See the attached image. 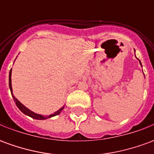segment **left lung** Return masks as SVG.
<instances>
[{"instance_id":"obj_1","label":"left lung","mask_w":154,"mask_h":154,"mask_svg":"<svg viewBox=\"0 0 154 154\" xmlns=\"http://www.w3.org/2000/svg\"><path fill=\"white\" fill-rule=\"evenodd\" d=\"M139 62H140V61H139ZM140 64H141V63H140Z\"/></svg>"}]
</instances>
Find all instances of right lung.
<instances>
[{
    "label": "right lung",
    "instance_id": "obj_1",
    "mask_svg": "<svg viewBox=\"0 0 154 154\" xmlns=\"http://www.w3.org/2000/svg\"><path fill=\"white\" fill-rule=\"evenodd\" d=\"M12 69V68H11ZM11 69L10 71V74H9V87H10V89H11V95H12V97H13V99L15 100V104H16V106L18 107L20 110L23 112V113L26 115V116H30L31 118L33 119H48V118H50V117H53V116H55L58 115V114L60 113L62 110L63 109V107H62L60 110H58L57 111H56L54 114H52V115H49V116H41V115H38V114H36V113H34L33 111H31L30 110H29L28 108H26V107L24 106V105H22L20 101H19L15 97H14V95L12 93V87H11Z\"/></svg>",
    "mask_w": 154,
    "mask_h": 154
}]
</instances>
